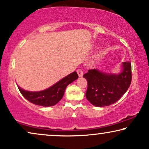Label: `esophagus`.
Returning <instances> with one entry per match:
<instances>
[{"label": "esophagus", "mask_w": 149, "mask_h": 149, "mask_svg": "<svg viewBox=\"0 0 149 149\" xmlns=\"http://www.w3.org/2000/svg\"><path fill=\"white\" fill-rule=\"evenodd\" d=\"M77 74H78L79 77H82L83 74H84V73H83L82 70H81V69H78V70H77Z\"/></svg>", "instance_id": "esophagus-1"}]
</instances>
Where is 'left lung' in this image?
Instances as JSON below:
<instances>
[{
	"label": "left lung",
	"mask_w": 149,
	"mask_h": 149,
	"mask_svg": "<svg viewBox=\"0 0 149 149\" xmlns=\"http://www.w3.org/2000/svg\"><path fill=\"white\" fill-rule=\"evenodd\" d=\"M88 81L86 96L96 107H105L116 103L130 86L131 62L123 63V72L118 74H106L96 69L89 70L84 74Z\"/></svg>",
	"instance_id": "left-lung-1"
}]
</instances>
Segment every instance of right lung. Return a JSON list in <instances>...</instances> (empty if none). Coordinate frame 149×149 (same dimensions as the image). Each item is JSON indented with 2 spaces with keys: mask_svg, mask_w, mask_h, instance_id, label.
<instances>
[{
  "mask_svg": "<svg viewBox=\"0 0 149 149\" xmlns=\"http://www.w3.org/2000/svg\"><path fill=\"white\" fill-rule=\"evenodd\" d=\"M78 74L73 72L61 80L56 83L51 88L40 92H29L18 86L20 93L31 103L44 107H50L57 104L62 98L66 87L78 79Z\"/></svg>",
  "mask_w": 149,
  "mask_h": 149,
  "instance_id": "obj_1",
  "label": "right lung"
}]
</instances>
